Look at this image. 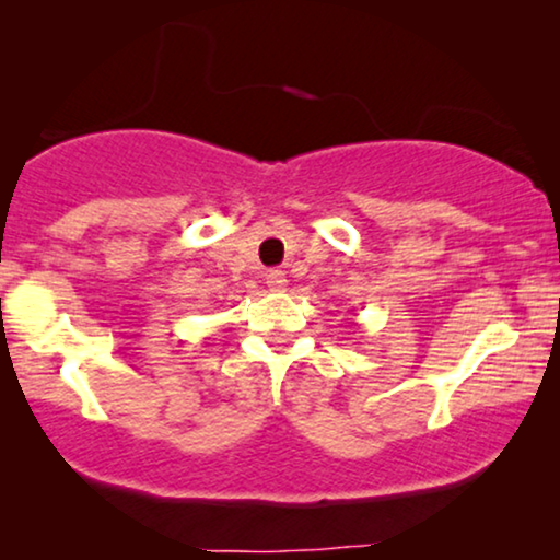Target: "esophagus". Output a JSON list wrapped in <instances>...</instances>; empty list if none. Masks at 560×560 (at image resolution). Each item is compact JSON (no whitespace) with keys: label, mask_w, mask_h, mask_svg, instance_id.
<instances>
[{"label":"esophagus","mask_w":560,"mask_h":560,"mask_svg":"<svg viewBox=\"0 0 560 560\" xmlns=\"http://www.w3.org/2000/svg\"><path fill=\"white\" fill-rule=\"evenodd\" d=\"M285 285H288L285 272H282V270L267 272V288H270V290H285Z\"/></svg>","instance_id":"34e87169"}]
</instances>
